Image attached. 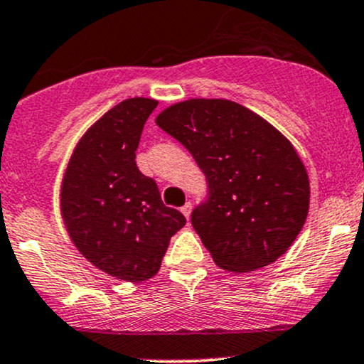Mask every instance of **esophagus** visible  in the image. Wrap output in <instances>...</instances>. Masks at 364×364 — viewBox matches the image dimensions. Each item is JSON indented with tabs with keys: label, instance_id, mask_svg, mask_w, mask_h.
Returning a JSON list of instances; mask_svg holds the SVG:
<instances>
[{
	"label": "esophagus",
	"instance_id": "obj_1",
	"mask_svg": "<svg viewBox=\"0 0 364 364\" xmlns=\"http://www.w3.org/2000/svg\"><path fill=\"white\" fill-rule=\"evenodd\" d=\"M191 207H193V205H191V202H186L185 205L181 207V213H183V215H185L186 219H190V214H191Z\"/></svg>",
	"mask_w": 364,
	"mask_h": 364
}]
</instances>
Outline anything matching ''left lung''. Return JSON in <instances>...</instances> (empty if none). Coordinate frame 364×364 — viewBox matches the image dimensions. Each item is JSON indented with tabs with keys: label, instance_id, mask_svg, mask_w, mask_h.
<instances>
[{
	"label": "left lung",
	"instance_id": "1",
	"mask_svg": "<svg viewBox=\"0 0 364 364\" xmlns=\"http://www.w3.org/2000/svg\"><path fill=\"white\" fill-rule=\"evenodd\" d=\"M155 122L205 174L209 197L191 213V225L215 264L247 273L289 250L309 210V178L277 127L221 98L174 103Z\"/></svg>",
	"mask_w": 364,
	"mask_h": 364
}]
</instances>
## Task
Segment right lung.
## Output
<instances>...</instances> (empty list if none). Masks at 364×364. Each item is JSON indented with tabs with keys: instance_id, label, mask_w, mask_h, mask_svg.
Instances as JSON below:
<instances>
[{
	"instance_id": "obj_1",
	"label": "right lung",
	"mask_w": 364,
	"mask_h": 364,
	"mask_svg": "<svg viewBox=\"0 0 364 364\" xmlns=\"http://www.w3.org/2000/svg\"><path fill=\"white\" fill-rule=\"evenodd\" d=\"M155 107L157 100L127 98L103 114L75 145L60 191L63 223L79 252L133 283L157 274L171 237L186 223L164 205L157 183L134 161Z\"/></svg>"
}]
</instances>
